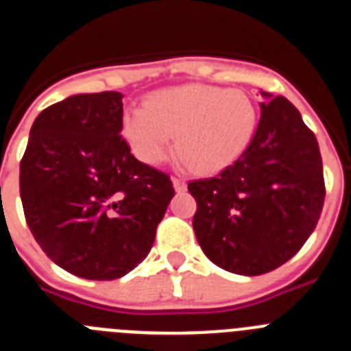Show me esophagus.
<instances>
[{
    "instance_id": "1",
    "label": "esophagus",
    "mask_w": 351,
    "mask_h": 351,
    "mask_svg": "<svg viewBox=\"0 0 351 351\" xmlns=\"http://www.w3.org/2000/svg\"><path fill=\"white\" fill-rule=\"evenodd\" d=\"M172 182H173V188H176V191H179V193H181V191H186V181H184V179L173 178Z\"/></svg>"
}]
</instances>
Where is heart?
<instances>
[{"instance_id":"b5f03b06","label":"heart","mask_w":351,"mask_h":351,"mask_svg":"<svg viewBox=\"0 0 351 351\" xmlns=\"http://www.w3.org/2000/svg\"><path fill=\"white\" fill-rule=\"evenodd\" d=\"M258 121L255 101L243 91L190 84L154 93L145 107L123 116V135L145 165H160L178 151L198 172L228 165L247 147Z\"/></svg>"}]
</instances>
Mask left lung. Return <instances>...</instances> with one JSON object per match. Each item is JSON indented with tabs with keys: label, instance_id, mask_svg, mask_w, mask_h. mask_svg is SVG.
<instances>
[{
	"label": "left lung",
	"instance_id": "left-lung-1",
	"mask_svg": "<svg viewBox=\"0 0 351 351\" xmlns=\"http://www.w3.org/2000/svg\"><path fill=\"white\" fill-rule=\"evenodd\" d=\"M271 98V95L262 93ZM193 230L207 258L234 274L258 276L287 263L320 219L325 200L315 133L287 98L262 104L256 132L216 178L188 184Z\"/></svg>",
	"mask_w": 351,
	"mask_h": 351
}]
</instances>
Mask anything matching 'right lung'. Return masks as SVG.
I'll list each match as a JSON object with an SVG mask.
<instances>
[{"mask_svg": "<svg viewBox=\"0 0 351 351\" xmlns=\"http://www.w3.org/2000/svg\"><path fill=\"white\" fill-rule=\"evenodd\" d=\"M123 95H75L38 114L21 160V200L36 243L86 280H117L147 256L173 197L170 176L133 156Z\"/></svg>", "mask_w": 351, "mask_h": 351, "instance_id": "obj_1", "label": "right lung"}]
</instances>
